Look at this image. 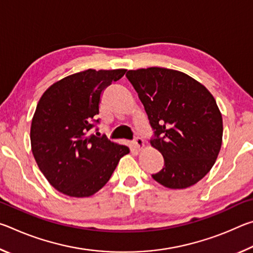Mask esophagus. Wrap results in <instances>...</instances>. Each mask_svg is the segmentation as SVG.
Returning <instances> with one entry per match:
<instances>
[{"label": "esophagus", "mask_w": 253, "mask_h": 253, "mask_svg": "<svg viewBox=\"0 0 253 253\" xmlns=\"http://www.w3.org/2000/svg\"><path fill=\"white\" fill-rule=\"evenodd\" d=\"M132 146L136 149H140L144 146V140L140 138V137H136V138L132 140Z\"/></svg>", "instance_id": "esophagus-1"}]
</instances>
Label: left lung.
I'll list each match as a JSON object with an SVG mask.
<instances>
[{
	"instance_id": "obj_1",
	"label": "left lung",
	"mask_w": 253,
	"mask_h": 253,
	"mask_svg": "<svg viewBox=\"0 0 253 253\" xmlns=\"http://www.w3.org/2000/svg\"><path fill=\"white\" fill-rule=\"evenodd\" d=\"M126 77L147 114L152 146L164 157V168L152 177L169 188L194 185L221 149L223 123L215 99L181 71L152 67L129 70Z\"/></svg>"
}]
</instances>
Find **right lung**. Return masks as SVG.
I'll use <instances>...</instances> for the list:
<instances>
[{"label": "right lung", "instance_id": "right-lung-1", "mask_svg": "<svg viewBox=\"0 0 253 253\" xmlns=\"http://www.w3.org/2000/svg\"><path fill=\"white\" fill-rule=\"evenodd\" d=\"M125 69H88L53 84L40 98L32 119L31 147L38 166L55 190L68 196L95 194L109 181L125 145L97 137L99 104L105 89Z\"/></svg>", "mask_w": 253, "mask_h": 253}]
</instances>
